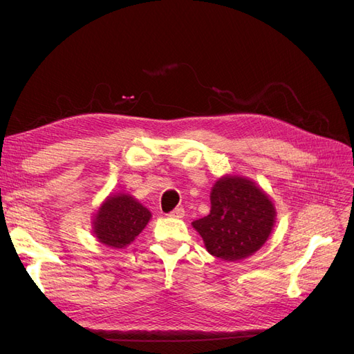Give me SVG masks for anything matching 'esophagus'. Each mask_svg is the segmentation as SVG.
Masks as SVG:
<instances>
[{
  "mask_svg": "<svg viewBox=\"0 0 354 354\" xmlns=\"http://www.w3.org/2000/svg\"><path fill=\"white\" fill-rule=\"evenodd\" d=\"M169 217H173V218H183V217H185V208L177 207L176 209H173V211L169 212Z\"/></svg>",
  "mask_w": 354,
  "mask_h": 354,
  "instance_id": "34e87169",
  "label": "esophagus"
}]
</instances>
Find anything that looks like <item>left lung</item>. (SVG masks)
Listing matches in <instances>:
<instances>
[{"instance_id":"8db88e82","label":"left lung","mask_w":354,"mask_h":354,"mask_svg":"<svg viewBox=\"0 0 354 354\" xmlns=\"http://www.w3.org/2000/svg\"><path fill=\"white\" fill-rule=\"evenodd\" d=\"M274 220L273 202L254 181L224 176L211 190L209 214L192 226L211 255L238 261L261 248L270 236Z\"/></svg>"}]
</instances>
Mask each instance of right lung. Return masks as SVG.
Instances as JSON below:
<instances>
[{
    "mask_svg": "<svg viewBox=\"0 0 354 354\" xmlns=\"http://www.w3.org/2000/svg\"><path fill=\"white\" fill-rule=\"evenodd\" d=\"M151 217V211L133 196L111 195L94 216L93 233L106 246L124 250L142 233Z\"/></svg>",
    "mask_w": 354,
    "mask_h": 354,
    "instance_id": "1",
    "label": "right lung"
}]
</instances>
